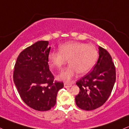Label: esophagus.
Wrapping results in <instances>:
<instances>
[{
  "label": "esophagus",
  "instance_id": "esophagus-1",
  "mask_svg": "<svg viewBox=\"0 0 129 129\" xmlns=\"http://www.w3.org/2000/svg\"><path fill=\"white\" fill-rule=\"evenodd\" d=\"M64 85L65 88H69V87H71V86H72V85H71V84L68 83V82H64Z\"/></svg>",
  "mask_w": 129,
  "mask_h": 129
}]
</instances>
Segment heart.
I'll return each mask as SVG.
<instances>
[{"mask_svg":"<svg viewBox=\"0 0 129 129\" xmlns=\"http://www.w3.org/2000/svg\"><path fill=\"white\" fill-rule=\"evenodd\" d=\"M59 51H52L48 54L49 63L52 69H61L68 62V67L61 71L58 78L69 82L78 72L85 75L90 72L98 59V52L92 44L80 42H68L58 47Z\"/></svg>","mask_w":129,"mask_h":129,"instance_id":"1","label":"heart"}]
</instances>
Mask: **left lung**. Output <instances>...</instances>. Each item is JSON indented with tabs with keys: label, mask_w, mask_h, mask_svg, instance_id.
<instances>
[{
	"label": "left lung",
	"mask_w": 129,
	"mask_h": 129,
	"mask_svg": "<svg viewBox=\"0 0 129 129\" xmlns=\"http://www.w3.org/2000/svg\"><path fill=\"white\" fill-rule=\"evenodd\" d=\"M99 57L91 72L76 82L80 91L75 97L77 105L86 111L103 105L111 95L116 79V71L111 55L99 47Z\"/></svg>",
	"instance_id": "1"
}]
</instances>
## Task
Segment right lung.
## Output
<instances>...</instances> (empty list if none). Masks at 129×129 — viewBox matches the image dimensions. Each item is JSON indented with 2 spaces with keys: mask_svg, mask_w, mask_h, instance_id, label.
I'll return each mask as SVG.
<instances>
[{
  "mask_svg": "<svg viewBox=\"0 0 129 129\" xmlns=\"http://www.w3.org/2000/svg\"><path fill=\"white\" fill-rule=\"evenodd\" d=\"M48 41H40L20 52L15 62L14 82L27 105L36 111H48L56 103L57 93L64 86L54 81L49 69Z\"/></svg>",
  "mask_w": 129,
  "mask_h": 129,
  "instance_id": "1",
  "label": "right lung"
}]
</instances>
